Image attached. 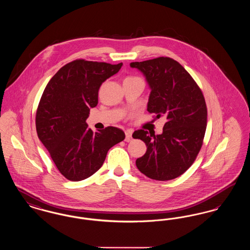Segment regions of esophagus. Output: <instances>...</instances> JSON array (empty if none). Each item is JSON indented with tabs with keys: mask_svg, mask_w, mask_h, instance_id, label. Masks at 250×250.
Instances as JSON below:
<instances>
[{
	"mask_svg": "<svg viewBox=\"0 0 250 250\" xmlns=\"http://www.w3.org/2000/svg\"><path fill=\"white\" fill-rule=\"evenodd\" d=\"M132 141V131L130 129L125 131V142L129 143Z\"/></svg>",
	"mask_w": 250,
	"mask_h": 250,
	"instance_id": "obj_1",
	"label": "esophagus"
}]
</instances>
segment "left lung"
<instances>
[{"label": "left lung", "instance_id": "obj_1", "mask_svg": "<svg viewBox=\"0 0 250 250\" xmlns=\"http://www.w3.org/2000/svg\"><path fill=\"white\" fill-rule=\"evenodd\" d=\"M143 73L151 88L147 110L155 118L165 116L160 135L139 129L132 137L147 146L136 160L139 170L149 178H177L194 163L201 151L207 125V107L201 88L177 61L158 57L131 62Z\"/></svg>", "mask_w": 250, "mask_h": 250}]
</instances>
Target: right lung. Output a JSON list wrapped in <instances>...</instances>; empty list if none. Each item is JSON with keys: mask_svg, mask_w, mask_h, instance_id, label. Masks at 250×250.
I'll list each match as a JSON object with an SVG mask.
<instances>
[{"mask_svg": "<svg viewBox=\"0 0 250 250\" xmlns=\"http://www.w3.org/2000/svg\"><path fill=\"white\" fill-rule=\"evenodd\" d=\"M122 65L75 60L60 68L43 92L36 109L37 136L67 180L92 176L103 165L107 151L125 138L117 127L93 132L86 123L90 108L98 103L101 84Z\"/></svg>", "mask_w": 250, "mask_h": 250, "instance_id": "right-lung-1", "label": "right lung"}]
</instances>
